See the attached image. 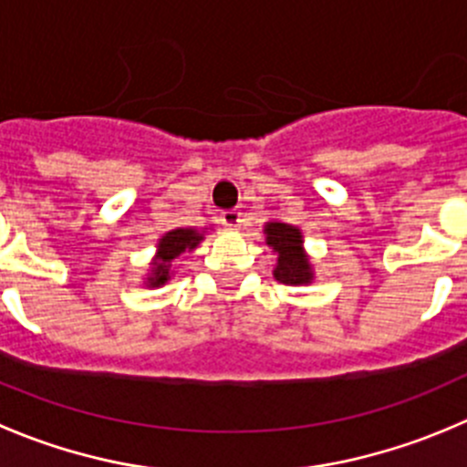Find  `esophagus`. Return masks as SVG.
<instances>
[{
  "label": "esophagus",
  "instance_id": "1",
  "mask_svg": "<svg viewBox=\"0 0 467 467\" xmlns=\"http://www.w3.org/2000/svg\"><path fill=\"white\" fill-rule=\"evenodd\" d=\"M220 222L224 226H229V229H238L243 222V213L238 211V208H229V211H222L220 213Z\"/></svg>",
  "mask_w": 467,
  "mask_h": 467
}]
</instances>
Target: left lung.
Instances as JSON below:
<instances>
[{
    "instance_id": "1",
    "label": "left lung",
    "mask_w": 467,
    "mask_h": 467,
    "mask_svg": "<svg viewBox=\"0 0 467 467\" xmlns=\"http://www.w3.org/2000/svg\"><path fill=\"white\" fill-rule=\"evenodd\" d=\"M268 234V245L277 252V268H275V277L282 284H307L312 282V268H309L307 256L303 254V236L300 229L284 222H270L265 226Z\"/></svg>"
}]
</instances>
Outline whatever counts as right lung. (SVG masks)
<instances>
[{"label": "right lung", "instance_id": "obj_1", "mask_svg": "<svg viewBox=\"0 0 467 467\" xmlns=\"http://www.w3.org/2000/svg\"><path fill=\"white\" fill-rule=\"evenodd\" d=\"M203 236H199L197 231L192 229H174L170 231L167 236L160 238L158 245V261H155L153 268V277L149 279L150 286H160L170 279V268H171V259H176L179 254H183L185 250H192L197 247V243L202 241Z\"/></svg>", "mask_w": 467, "mask_h": 467}]
</instances>
